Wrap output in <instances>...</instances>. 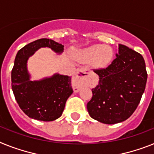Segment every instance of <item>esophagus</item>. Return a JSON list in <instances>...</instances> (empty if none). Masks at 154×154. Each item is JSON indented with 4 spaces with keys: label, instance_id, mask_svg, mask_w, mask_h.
<instances>
[{
    "label": "esophagus",
    "instance_id": "34e87169",
    "mask_svg": "<svg viewBox=\"0 0 154 154\" xmlns=\"http://www.w3.org/2000/svg\"><path fill=\"white\" fill-rule=\"evenodd\" d=\"M91 73V71L89 69H79L76 72V74L72 80V85H73V91L75 92H78L80 89L83 87L84 85L86 83L88 77Z\"/></svg>",
    "mask_w": 154,
    "mask_h": 154
}]
</instances>
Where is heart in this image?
<instances>
[{
  "instance_id": "1",
  "label": "heart",
  "mask_w": 154,
  "mask_h": 154,
  "mask_svg": "<svg viewBox=\"0 0 154 154\" xmlns=\"http://www.w3.org/2000/svg\"><path fill=\"white\" fill-rule=\"evenodd\" d=\"M113 55V51L109 46L94 45L77 51L75 57L81 63H88L91 60L95 66L103 67L110 63Z\"/></svg>"
}]
</instances>
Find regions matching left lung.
Masks as SVG:
<instances>
[{"label": "left lung", "instance_id": "left-lung-1", "mask_svg": "<svg viewBox=\"0 0 154 154\" xmlns=\"http://www.w3.org/2000/svg\"><path fill=\"white\" fill-rule=\"evenodd\" d=\"M116 59L105 69H95L99 85L87 104L91 118L106 125L127 120L136 109L145 91L147 73L139 53L119 45Z\"/></svg>", "mask_w": 154, "mask_h": 154}]
</instances>
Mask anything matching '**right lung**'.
I'll return each instance as SVG.
<instances>
[{
    "label": "right lung",
    "mask_w": 154,
    "mask_h": 154,
    "mask_svg": "<svg viewBox=\"0 0 154 154\" xmlns=\"http://www.w3.org/2000/svg\"><path fill=\"white\" fill-rule=\"evenodd\" d=\"M63 45L47 38L28 44L18 51L11 70V88L22 110L30 118L52 121L61 117L67 99L73 93L71 77L59 73L38 81L30 79L27 61L41 48H48L59 55Z\"/></svg>",
    "instance_id": "right-lung-1"
}]
</instances>
